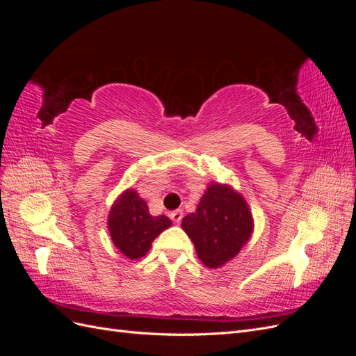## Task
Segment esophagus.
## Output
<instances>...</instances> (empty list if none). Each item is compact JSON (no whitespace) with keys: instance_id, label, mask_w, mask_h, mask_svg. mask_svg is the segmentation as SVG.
Returning <instances> with one entry per match:
<instances>
[{"instance_id":"obj_1","label":"esophagus","mask_w":356,"mask_h":356,"mask_svg":"<svg viewBox=\"0 0 356 356\" xmlns=\"http://www.w3.org/2000/svg\"><path fill=\"white\" fill-rule=\"evenodd\" d=\"M182 213H184V212H182L181 209H177L174 212H170L169 217L172 218V221H174V222H179L182 220Z\"/></svg>"}]
</instances>
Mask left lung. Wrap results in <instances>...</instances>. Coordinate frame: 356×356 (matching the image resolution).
<instances>
[{"label":"left lung","instance_id":"left-lung-1","mask_svg":"<svg viewBox=\"0 0 356 356\" xmlns=\"http://www.w3.org/2000/svg\"><path fill=\"white\" fill-rule=\"evenodd\" d=\"M182 229L195 243L200 261L217 268L239 254L254 230L252 213L241 193L212 182L196 212L182 218Z\"/></svg>","mask_w":356,"mask_h":356}]
</instances>
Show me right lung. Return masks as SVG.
I'll use <instances>...</instances> for the list:
<instances>
[{
	"instance_id": "add662e5",
	"label": "right lung",
	"mask_w": 356,
	"mask_h": 356,
	"mask_svg": "<svg viewBox=\"0 0 356 356\" xmlns=\"http://www.w3.org/2000/svg\"><path fill=\"white\" fill-rule=\"evenodd\" d=\"M166 215L153 217L148 204L136 190L123 191L114 202L108 215V232L117 250L131 260L144 257L157 236L170 227Z\"/></svg>"
}]
</instances>
